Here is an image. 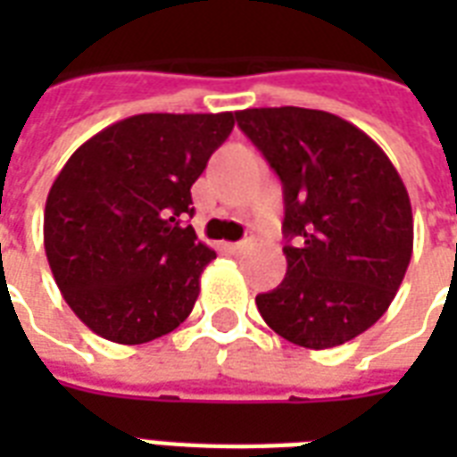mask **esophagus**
I'll list each match as a JSON object with an SVG mask.
<instances>
[{
	"label": "esophagus",
	"mask_w": 457,
	"mask_h": 457,
	"mask_svg": "<svg viewBox=\"0 0 457 457\" xmlns=\"http://www.w3.org/2000/svg\"><path fill=\"white\" fill-rule=\"evenodd\" d=\"M251 246H253V237H246V239H242V242L228 244V249L232 251V253H244V251L251 249Z\"/></svg>",
	"instance_id": "esophagus-1"
}]
</instances>
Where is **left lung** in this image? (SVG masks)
Segmentation results:
<instances>
[{"instance_id":"obj_1","label":"left lung","mask_w":457,"mask_h":457,"mask_svg":"<svg viewBox=\"0 0 457 457\" xmlns=\"http://www.w3.org/2000/svg\"><path fill=\"white\" fill-rule=\"evenodd\" d=\"M237 125L282 179L287 275L258 294L270 329L334 348L375 325L412 256V208L389 156L327 111H237Z\"/></svg>"}]
</instances>
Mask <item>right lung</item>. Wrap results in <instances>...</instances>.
I'll return each mask as SVG.
<instances>
[{
  "mask_svg": "<svg viewBox=\"0 0 457 457\" xmlns=\"http://www.w3.org/2000/svg\"><path fill=\"white\" fill-rule=\"evenodd\" d=\"M235 113H139L68 158L45 206V251L71 311L116 344H146L192 312L215 251L196 239L192 185Z\"/></svg>",
  "mask_w": 457,
  "mask_h": 457,
  "instance_id": "1",
  "label": "right lung"
}]
</instances>
